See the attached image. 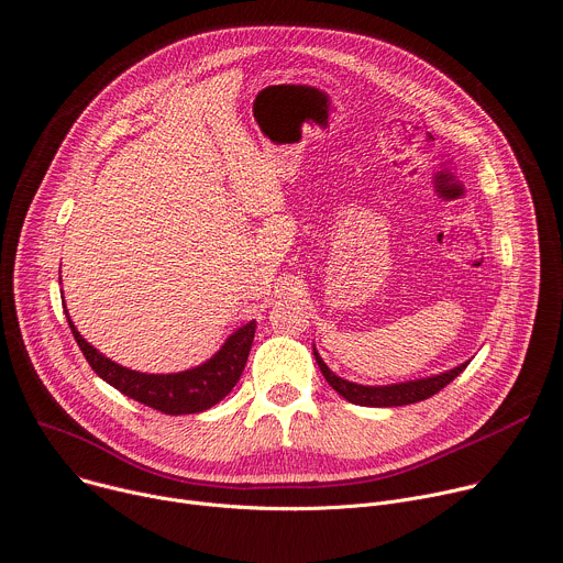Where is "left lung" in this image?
<instances>
[{
	"label": "left lung",
	"instance_id": "obj_1",
	"mask_svg": "<svg viewBox=\"0 0 563 563\" xmlns=\"http://www.w3.org/2000/svg\"><path fill=\"white\" fill-rule=\"evenodd\" d=\"M317 364L325 377V382L343 395L347 401L360 404V406H404V404H416L422 401L431 395H435L440 388H444L449 382H453L460 373L467 368V364H460L453 371H446L442 375H433L427 379H416V382H406V384H393V386H362V384H352L341 377H336L319 356L314 350Z\"/></svg>",
	"mask_w": 563,
	"mask_h": 563
}]
</instances>
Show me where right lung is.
I'll list each match as a JSON object with an SVG mask.
<instances>
[{
    "label": "right lung",
    "mask_w": 563,
    "mask_h": 563,
    "mask_svg": "<svg viewBox=\"0 0 563 563\" xmlns=\"http://www.w3.org/2000/svg\"><path fill=\"white\" fill-rule=\"evenodd\" d=\"M67 321L78 347L85 354L87 364L100 379H106L110 386H114L123 395L150 408H155V411H162L166 416L199 413L222 401L233 390V386L238 384L246 366L249 350L255 334V321H251L244 328H240L235 334H231L222 345V350L207 364H201L192 371L175 373V375H145V373L123 368L112 360H108L106 354H100L93 345H89L80 336L71 319Z\"/></svg>",
    "instance_id": "right-lung-1"
}]
</instances>
